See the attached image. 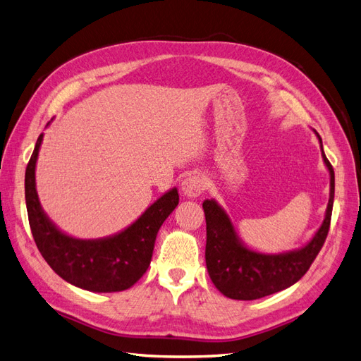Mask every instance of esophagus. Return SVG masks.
<instances>
[{"label":"esophagus","mask_w":361,"mask_h":361,"mask_svg":"<svg viewBox=\"0 0 361 361\" xmlns=\"http://www.w3.org/2000/svg\"><path fill=\"white\" fill-rule=\"evenodd\" d=\"M206 190V179L202 174H192L182 182V191L188 197H197Z\"/></svg>","instance_id":"obj_1"}]
</instances>
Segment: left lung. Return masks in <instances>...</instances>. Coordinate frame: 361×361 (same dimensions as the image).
I'll list each match as a JSON object with an SVG mask.
<instances>
[{
	"instance_id": "1",
	"label": "left lung",
	"mask_w": 361,
	"mask_h": 361,
	"mask_svg": "<svg viewBox=\"0 0 361 361\" xmlns=\"http://www.w3.org/2000/svg\"><path fill=\"white\" fill-rule=\"evenodd\" d=\"M322 158L331 178L329 207L318 233L298 251L269 256L245 248L238 241L233 226L221 207L214 200L203 202L206 216V267L215 288L226 297L245 301L267 297L292 286L309 271L329 235L333 212L334 170L324 150Z\"/></svg>"
}]
</instances>
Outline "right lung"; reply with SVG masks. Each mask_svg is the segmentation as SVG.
I'll return each instance as SVG.
<instances>
[{
  "instance_id": "1",
  "label": "right lung",
  "mask_w": 361,
  "mask_h": 361,
  "mask_svg": "<svg viewBox=\"0 0 361 361\" xmlns=\"http://www.w3.org/2000/svg\"><path fill=\"white\" fill-rule=\"evenodd\" d=\"M43 134L39 135L25 170V203L32 238L40 255L57 274L92 292H118L130 288L150 265L157 233L179 203L178 190L164 194L122 233L97 241H81L61 233L43 214L35 169Z\"/></svg>"
}]
</instances>
